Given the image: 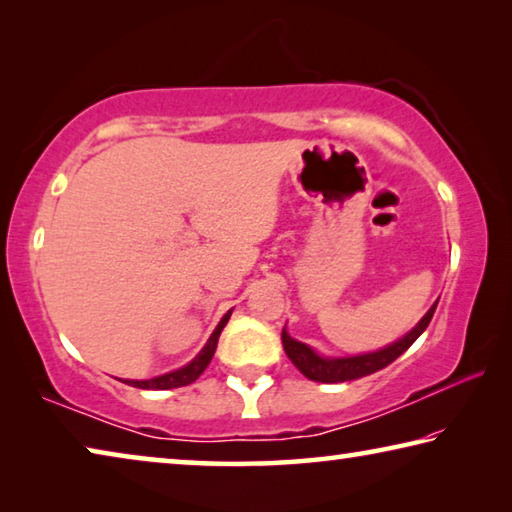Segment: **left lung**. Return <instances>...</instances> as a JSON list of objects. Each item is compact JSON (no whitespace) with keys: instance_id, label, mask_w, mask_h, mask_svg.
<instances>
[{"instance_id":"left-lung-1","label":"left lung","mask_w":512,"mask_h":512,"mask_svg":"<svg viewBox=\"0 0 512 512\" xmlns=\"http://www.w3.org/2000/svg\"><path fill=\"white\" fill-rule=\"evenodd\" d=\"M436 305H438V302H436ZM436 305H433L427 311V316H424L420 323L404 336V339H400L393 345H388V348L379 350V352L361 354V357L323 359V357H318L314 350L307 348L305 343L291 339V336L284 332V329H282V345H284V352H287V357L293 361V366H296L302 372V375H305L311 381H323V384H339V381H352V379H359V377H368V375H372V372L386 368L388 363H393L397 357H400V354H404L406 350L411 348L415 339H418V336L431 323Z\"/></svg>"}]
</instances>
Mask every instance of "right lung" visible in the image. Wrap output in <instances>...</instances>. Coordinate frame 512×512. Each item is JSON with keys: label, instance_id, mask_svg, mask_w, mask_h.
<instances>
[{"label": "right lung", "instance_id": "1", "mask_svg": "<svg viewBox=\"0 0 512 512\" xmlns=\"http://www.w3.org/2000/svg\"><path fill=\"white\" fill-rule=\"evenodd\" d=\"M230 314H232V311H228V314L221 318V323L216 325L214 334L210 336V341H207L205 348L198 352V357L192 363H187L185 368H180L176 372H167V375L155 377V379H146V381H126V384H131L135 388H155V391H167V388H180V386L192 384V381L201 377L203 370L210 366V361H212L214 352H216V343H219V336L223 332L225 323H228Z\"/></svg>", "mask_w": 512, "mask_h": 512}]
</instances>
